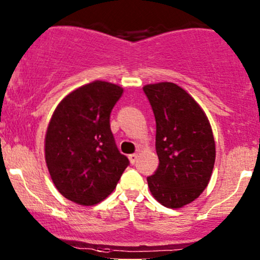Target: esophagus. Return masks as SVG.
I'll return each mask as SVG.
<instances>
[{
    "mask_svg": "<svg viewBox=\"0 0 260 260\" xmlns=\"http://www.w3.org/2000/svg\"><path fill=\"white\" fill-rule=\"evenodd\" d=\"M128 158H129V162H131V164L135 165L136 162H137L138 154H137V153H132V154H129V156H128Z\"/></svg>",
    "mask_w": 260,
    "mask_h": 260,
    "instance_id": "obj_1",
    "label": "esophagus"
}]
</instances>
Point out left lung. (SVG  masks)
<instances>
[{
  "label": "left lung",
  "instance_id": "left-lung-1",
  "mask_svg": "<svg viewBox=\"0 0 260 260\" xmlns=\"http://www.w3.org/2000/svg\"><path fill=\"white\" fill-rule=\"evenodd\" d=\"M156 119V152L159 165L147 177L153 198L179 209L201 195L215 164L211 125L195 99L174 83L143 86Z\"/></svg>",
  "mask_w": 260,
  "mask_h": 260
}]
</instances>
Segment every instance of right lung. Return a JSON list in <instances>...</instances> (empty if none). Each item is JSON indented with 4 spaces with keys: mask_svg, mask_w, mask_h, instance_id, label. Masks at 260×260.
I'll return each mask as SVG.
<instances>
[{
    "mask_svg": "<svg viewBox=\"0 0 260 260\" xmlns=\"http://www.w3.org/2000/svg\"><path fill=\"white\" fill-rule=\"evenodd\" d=\"M122 93L119 85L95 80L68 94L55 109L45 159L55 187L68 200L85 206L101 203L129 165L109 123Z\"/></svg>",
    "mask_w": 260,
    "mask_h": 260,
    "instance_id": "add662e5",
    "label": "right lung"
}]
</instances>
